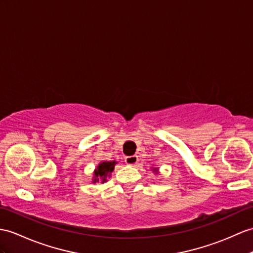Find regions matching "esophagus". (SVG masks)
Listing matches in <instances>:
<instances>
[{"label":"esophagus","mask_w":253,"mask_h":253,"mask_svg":"<svg viewBox=\"0 0 253 253\" xmlns=\"http://www.w3.org/2000/svg\"><path fill=\"white\" fill-rule=\"evenodd\" d=\"M125 162H126L127 165H135V164H136V163L138 162V157H137V156H128V157H126Z\"/></svg>","instance_id":"1"}]
</instances>
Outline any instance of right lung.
Instances as JSON below:
<instances>
[{
  "mask_svg": "<svg viewBox=\"0 0 253 253\" xmlns=\"http://www.w3.org/2000/svg\"><path fill=\"white\" fill-rule=\"evenodd\" d=\"M115 164L116 162L113 161V162H103L98 165L97 169L94 171V175H95L94 182L98 181V179H102L103 182L106 181V177L109 173H112L114 170Z\"/></svg>",
  "mask_w": 253,
  "mask_h": 253,
  "instance_id": "add662e5",
  "label": "right lung"
}]
</instances>
